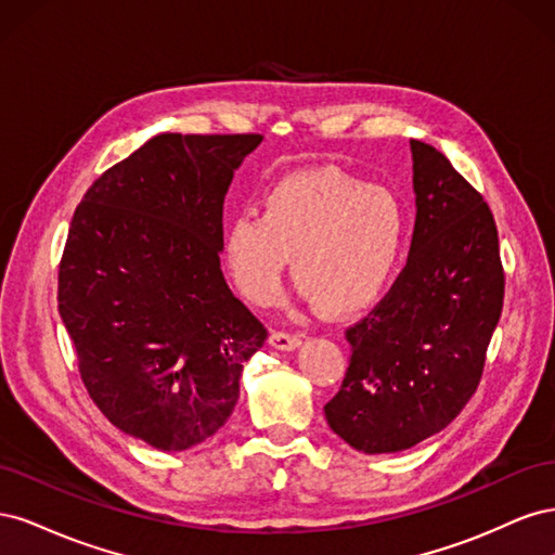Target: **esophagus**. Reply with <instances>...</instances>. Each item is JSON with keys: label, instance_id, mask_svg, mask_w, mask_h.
Returning a JSON list of instances; mask_svg holds the SVG:
<instances>
[{"label": "esophagus", "instance_id": "obj_1", "mask_svg": "<svg viewBox=\"0 0 555 555\" xmlns=\"http://www.w3.org/2000/svg\"><path fill=\"white\" fill-rule=\"evenodd\" d=\"M300 340H304V335L289 333V331H273L271 338H268V343H271L275 349H282V351L296 349L300 345Z\"/></svg>", "mask_w": 555, "mask_h": 555}]
</instances>
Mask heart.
Returning a JSON list of instances; mask_svg holds the SVG:
<instances>
[{
	"mask_svg": "<svg viewBox=\"0 0 555 555\" xmlns=\"http://www.w3.org/2000/svg\"><path fill=\"white\" fill-rule=\"evenodd\" d=\"M408 238L396 192L338 169L298 171L273 182L259 212L233 215L224 261L251 304H273L292 257V278L326 312H351L391 278Z\"/></svg>",
	"mask_w": 555,
	"mask_h": 555,
	"instance_id": "1",
	"label": "heart"
}]
</instances>
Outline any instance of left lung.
I'll return each instance as SVG.
<instances>
[{
  "instance_id": "8db88e82",
  "label": "left lung",
  "mask_w": 555,
  "mask_h": 555,
  "mask_svg": "<svg viewBox=\"0 0 555 555\" xmlns=\"http://www.w3.org/2000/svg\"><path fill=\"white\" fill-rule=\"evenodd\" d=\"M410 147V259L375 310L345 331L349 367L324 405L331 430L363 453L405 451L461 414L505 298L491 208L433 145Z\"/></svg>"
}]
</instances>
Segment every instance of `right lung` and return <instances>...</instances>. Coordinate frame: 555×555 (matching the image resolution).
<instances>
[{"label":"right lung","instance_id":"add662e5","mask_svg":"<svg viewBox=\"0 0 555 555\" xmlns=\"http://www.w3.org/2000/svg\"><path fill=\"white\" fill-rule=\"evenodd\" d=\"M259 133H159L78 204L57 308L90 398L162 451L220 430L268 331L222 275V210Z\"/></svg>","mask_w":555,"mask_h":555}]
</instances>
